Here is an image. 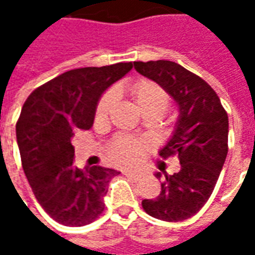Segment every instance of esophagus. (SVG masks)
I'll return each instance as SVG.
<instances>
[{"label": "esophagus", "mask_w": 255, "mask_h": 255, "mask_svg": "<svg viewBox=\"0 0 255 255\" xmlns=\"http://www.w3.org/2000/svg\"><path fill=\"white\" fill-rule=\"evenodd\" d=\"M124 175L129 179H132V180H139L142 175L139 173V172H133V171H124Z\"/></svg>", "instance_id": "obj_1"}]
</instances>
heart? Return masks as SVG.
<instances>
[{"mask_svg": "<svg viewBox=\"0 0 255 255\" xmlns=\"http://www.w3.org/2000/svg\"><path fill=\"white\" fill-rule=\"evenodd\" d=\"M131 95L136 108L142 113L157 112L161 116L171 104V97L165 90L158 83L147 79H142L133 84ZM115 101H116V94L113 91L106 93L98 102L95 117L100 120L105 119L115 105ZM146 150H147V143L140 139L119 136L109 144L108 157L117 165H131L143 157Z\"/></svg>", "mask_w": 255, "mask_h": 255, "instance_id": "1", "label": "heart"}]
</instances>
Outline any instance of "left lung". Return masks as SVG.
I'll use <instances>...</instances> for the list:
<instances>
[{
    "label": "left lung",
    "instance_id": "1",
    "mask_svg": "<svg viewBox=\"0 0 255 255\" xmlns=\"http://www.w3.org/2000/svg\"><path fill=\"white\" fill-rule=\"evenodd\" d=\"M140 75L154 80L176 101L179 119L161 158L177 155L180 171L164 172L160 195L143 199L144 212L162 221H183L198 213L212 195L228 153V115L210 86L166 60L135 61ZM165 165V164H164ZM157 179L162 177L160 172Z\"/></svg>",
    "mask_w": 255,
    "mask_h": 255
}]
</instances>
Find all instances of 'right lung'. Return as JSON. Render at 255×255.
Segmentation results:
<instances>
[{"mask_svg": "<svg viewBox=\"0 0 255 255\" xmlns=\"http://www.w3.org/2000/svg\"><path fill=\"white\" fill-rule=\"evenodd\" d=\"M131 69L132 63L71 69L34 90L21 108L16 138L23 171L36 201L60 224H90L105 209L108 184L120 172L76 168L71 139L91 128L101 95Z\"/></svg>", "mask_w": 255, "mask_h": 255, "instance_id": "right-lung-1", "label": "right lung"}]
</instances>
